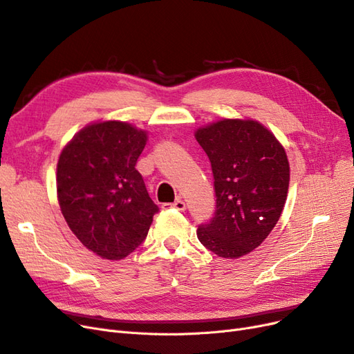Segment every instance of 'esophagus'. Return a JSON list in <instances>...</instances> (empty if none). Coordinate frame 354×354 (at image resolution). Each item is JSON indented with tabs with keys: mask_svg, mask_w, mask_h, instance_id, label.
<instances>
[{
	"mask_svg": "<svg viewBox=\"0 0 354 354\" xmlns=\"http://www.w3.org/2000/svg\"><path fill=\"white\" fill-rule=\"evenodd\" d=\"M162 208H164V209H167V208H174V209H177V211H185V209H186V203H185V201L177 199V201L173 202V203H164Z\"/></svg>",
	"mask_w": 354,
	"mask_h": 354,
	"instance_id": "34e87169",
	"label": "esophagus"
}]
</instances>
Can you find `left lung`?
<instances>
[{
  "label": "left lung",
  "mask_w": 354,
  "mask_h": 354,
  "mask_svg": "<svg viewBox=\"0 0 354 354\" xmlns=\"http://www.w3.org/2000/svg\"><path fill=\"white\" fill-rule=\"evenodd\" d=\"M194 136L209 158L216 198L198 239L221 258H240L258 248L281 216L290 181L286 151L253 120H223Z\"/></svg>",
  "instance_id": "left-lung-1"
}]
</instances>
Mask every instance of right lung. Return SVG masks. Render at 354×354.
<instances>
[{"instance_id":"obj_1","label":"right lung","mask_w":354,"mask_h":354,"mask_svg":"<svg viewBox=\"0 0 354 354\" xmlns=\"http://www.w3.org/2000/svg\"><path fill=\"white\" fill-rule=\"evenodd\" d=\"M145 145V131L104 121L79 131L59 155L61 212L82 245L101 258L123 259L139 248L160 211L136 169Z\"/></svg>"}]
</instances>
